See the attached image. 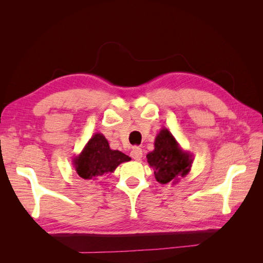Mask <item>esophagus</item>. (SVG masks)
Returning <instances> with one entry per match:
<instances>
[{
    "instance_id": "34e87169",
    "label": "esophagus",
    "mask_w": 263,
    "mask_h": 263,
    "mask_svg": "<svg viewBox=\"0 0 263 263\" xmlns=\"http://www.w3.org/2000/svg\"><path fill=\"white\" fill-rule=\"evenodd\" d=\"M130 156L133 159H135V160H140V159L142 158V149L137 146L133 147Z\"/></svg>"
}]
</instances>
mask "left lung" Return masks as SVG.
<instances>
[{
	"instance_id": "1",
	"label": "left lung",
	"mask_w": 263,
	"mask_h": 263,
	"mask_svg": "<svg viewBox=\"0 0 263 263\" xmlns=\"http://www.w3.org/2000/svg\"><path fill=\"white\" fill-rule=\"evenodd\" d=\"M147 161L155 171L156 180L166 184L185 177L192 166V155L184 153L172 134L162 128L155 140V150L147 155Z\"/></svg>"
}]
</instances>
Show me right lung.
Masks as SVG:
<instances>
[{
    "label": "right lung",
    "instance_id": "obj_1",
    "mask_svg": "<svg viewBox=\"0 0 263 263\" xmlns=\"http://www.w3.org/2000/svg\"><path fill=\"white\" fill-rule=\"evenodd\" d=\"M130 158L118 150L109 148L102 134H95L85 145L82 153L73 159L79 177L85 181H95L114 172L117 166Z\"/></svg>",
    "mask_w": 263,
    "mask_h": 263
}]
</instances>
